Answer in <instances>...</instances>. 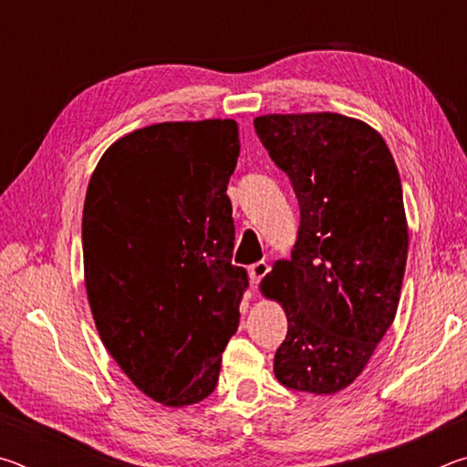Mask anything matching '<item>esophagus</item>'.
I'll return each instance as SVG.
<instances>
[{"instance_id":"obj_1","label":"esophagus","mask_w":467,"mask_h":467,"mask_svg":"<svg viewBox=\"0 0 467 467\" xmlns=\"http://www.w3.org/2000/svg\"><path fill=\"white\" fill-rule=\"evenodd\" d=\"M249 280H251V284H259V280L264 278V275L270 272V264L267 262H257V264H253V265H249Z\"/></svg>"}]
</instances>
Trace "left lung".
<instances>
[{
	"label": "left lung",
	"mask_w": 467,
	"mask_h": 467,
	"mask_svg": "<svg viewBox=\"0 0 467 467\" xmlns=\"http://www.w3.org/2000/svg\"><path fill=\"white\" fill-rule=\"evenodd\" d=\"M253 125L300 205L292 257L262 280L288 319L274 375L334 395L365 370L398 313L408 259L400 172L381 133L354 117L274 113Z\"/></svg>",
	"instance_id": "1"
}]
</instances>
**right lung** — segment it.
<instances>
[{"mask_svg":"<svg viewBox=\"0 0 467 467\" xmlns=\"http://www.w3.org/2000/svg\"><path fill=\"white\" fill-rule=\"evenodd\" d=\"M233 119L167 121L110 144L86 189L84 284L102 344L141 393L183 408L214 391L247 272L234 247Z\"/></svg>","mask_w":467,"mask_h":467,"instance_id":"right-lung-1","label":"right lung"}]
</instances>
